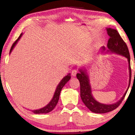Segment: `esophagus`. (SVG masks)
Returning a JSON list of instances; mask_svg holds the SVG:
<instances>
[{
	"mask_svg": "<svg viewBox=\"0 0 135 135\" xmlns=\"http://www.w3.org/2000/svg\"><path fill=\"white\" fill-rule=\"evenodd\" d=\"M77 73H78V71H77V70H76V69H73L71 71V74H72L73 76H74V77L76 75V74H77Z\"/></svg>",
	"mask_w": 135,
	"mask_h": 135,
	"instance_id": "34e87169",
	"label": "esophagus"
}]
</instances>
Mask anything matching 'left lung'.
I'll return each mask as SVG.
<instances>
[{"label":"left lung","mask_w":135,"mask_h":135,"mask_svg":"<svg viewBox=\"0 0 135 135\" xmlns=\"http://www.w3.org/2000/svg\"><path fill=\"white\" fill-rule=\"evenodd\" d=\"M107 33L110 38L107 42V48L113 52H117L124 56L128 60L129 68L130 73V79L129 86L126 91L124 93L123 97L118 102L113 104H104L100 103L95 100L91 95V87L89 84V78L85 73L80 70L81 73L77 74V78L80 81V96L83 102L90 110L95 113H105L116 109L119 106L123 101L126 93L128 90L131 81V57H130L129 51L125 42L120 35L117 30L112 28H107ZM104 50V47H103Z\"/></svg>","instance_id":"left-lung-1"}]
</instances>
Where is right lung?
Here are the masks:
<instances>
[{"instance_id":"add662e5","label":"right lung","mask_w":135,"mask_h":135,"mask_svg":"<svg viewBox=\"0 0 135 135\" xmlns=\"http://www.w3.org/2000/svg\"><path fill=\"white\" fill-rule=\"evenodd\" d=\"M22 35V33L20 36H19L18 38L15 41V42L12 44V45L11 46V50H10V53L12 51V50H13V47L15 46V45H16V44L18 42V40L20 39V38L21 37V36ZM71 78V76L70 75V74L67 75V76L63 78V79L61 81V82L60 83V84H58V87L57 88V89L55 90V92L54 93V95L53 99H52V100L50 102L48 105H46L45 107H43L42 109H40L39 110H32V112L33 113L35 114H43V113H49L52 111V110L55 108V107L56 106V105L58 103V100H59V97H60V94L61 90H62V87L64 86L65 84L67 83L68 81L70 80Z\"/></svg>"}]
</instances>
